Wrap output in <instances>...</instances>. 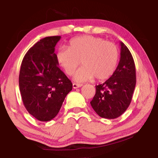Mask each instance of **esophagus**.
Listing matches in <instances>:
<instances>
[{
	"label": "esophagus",
	"instance_id": "34e87169",
	"mask_svg": "<svg viewBox=\"0 0 158 158\" xmlns=\"http://www.w3.org/2000/svg\"><path fill=\"white\" fill-rule=\"evenodd\" d=\"M83 84H76V83H74L73 84V86L74 89H78V88H80L81 86H82Z\"/></svg>",
	"mask_w": 158,
	"mask_h": 158
}]
</instances>
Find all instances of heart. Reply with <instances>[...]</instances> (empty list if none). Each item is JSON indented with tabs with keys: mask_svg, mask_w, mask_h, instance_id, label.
Returning a JSON list of instances; mask_svg holds the SVG:
<instances>
[{
	"mask_svg": "<svg viewBox=\"0 0 158 158\" xmlns=\"http://www.w3.org/2000/svg\"><path fill=\"white\" fill-rule=\"evenodd\" d=\"M56 61L66 74L73 75L81 64L74 79L77 82L95 79H109L116 69L119 51L116 44L101 37L85 35L69 41L68 47H62L56 52Z\"/></svg>",
	"mask_w": 158,
	"mask_h": 158,
	"instance_id": "1",
	"label": "heart"
}]
</instances>
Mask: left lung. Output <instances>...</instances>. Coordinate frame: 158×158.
Listing matches in <instances>:
<instances>
[{
  "label": "left lung",
  "mask_w": 158,
  "mask_h": 158,
  "mask_svg": "<svg viewBox=\"0 0 158 158\" xmlns=\"http://www.w3.org/2000/svg\"><path fill=\"white\" fill-rule=\"evenodd\" d=\"M121 44V58L114 73L102 84L96 85L90 105L102 118L114 119L128 108L136 85L135 62L128 48Z\"/></svg>",
  "instance_id": "1"
}]
</instances>
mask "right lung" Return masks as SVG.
<instances>
[{"label": "right lung", "instance_id": "add662e5", "mask_svg": "<svg viewBox=\"0 0 158 158\" xmlns=\"http://www.w3.org/2000/svg\"><path fill=\"white\" fill-rule=\"evenodd\" d=\"M60 36L47 37L35 44L21 63L19 84L26 110L40 121L56 116L73 84L58 68L55 47Z\"/></svg>", "mask_w": 158, "mask_h": 158}]
</instances>
